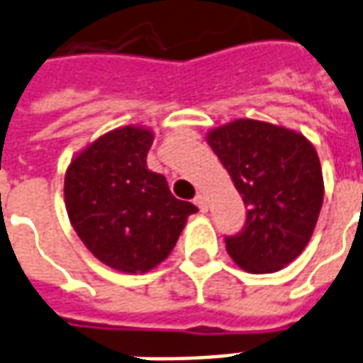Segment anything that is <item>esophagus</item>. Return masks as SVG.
<instances>
[{"instance_id": "esophagus-1", "label": "esophagus", "mask_w": 363, "mask_h": 363, "mask_svg": "<svg viewBox=\"0 0 363 363\" xmlns=\"http://www.w3.org/2000/svg\"><path fill=\"white\" fill-rule=\"evenodd\" d=\"M194 203L200 208V211H208V200H206V196L198 194L194 198Z\"/></svg>"}]
</instances>
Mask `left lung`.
I'll return each mask as SVG.
<instances>
[{
    "instance_id": "1",
    "label": "left lung",
    "mask_w": 363,
    "mask_h": 363,
    "mask_svg": "<svg viewBox=\"0 0 363 363\" xmlns=\"http://www.w3.org/2000/svg\"><path fill=\"white\" fill-rule=\"evenodd\" d=\"M208 142L246 206L227 252L248 273L283 269L310 242L323 203L315 150L302 134L252 119L211 130Z\"/></svg>"
}]
</instances>
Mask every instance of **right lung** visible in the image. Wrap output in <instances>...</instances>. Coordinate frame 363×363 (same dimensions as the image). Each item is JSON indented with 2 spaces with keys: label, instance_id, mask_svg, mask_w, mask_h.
I'll use <instances>...</instances> for the list:
<instances>
[{
  "label": "right lung",
  "instance_id": "right-lung-1",
  "mask_svg": "<svg viewBox=\"0 0 363 363\" xmlns=\"http://www.w3.org/2000/svg\"><path fill=\"white\" fill-rule=\"evenodd\" d=\"M154 134L125 127L104 134L67 169L65 206L86 248L123 273H146L174 248L194 203L177 200L150 171Z\"/></svg>",
  "mask_w": 363,
  "mask_h": 363
}]
</instances>
